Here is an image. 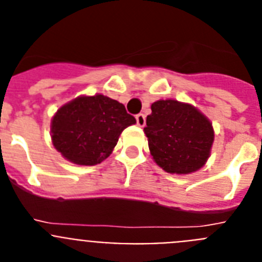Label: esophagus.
I'll return each instance as SVG.
<instances>
[{
    "label": "esophagus",
    "mask_w": 262,
    "mask_h": 262,
    "mask_svg": "<svg viewBox=\"0 0 262 262\" xmlns=\"http://www.w3.org/2000/svg\"><path fill=\"white\" fill-rule=\"evenodd\" d=\"M136 123H138V126H140V127L145 126V115L144 114L136 115Z\"/></svg>",
    "instance_id": "obj_1"
}]
</instances>
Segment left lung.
Wrapping results in <instances>:
<instances>
[{
	"mask_svg": "<svg viewBox=\"0 0 262 262\" xmlns=\"http://www.w3.org/2000/svg\"><path fill=\"white\" fill-rule=\"evenodd\" d=\"M151 108L144 133L157 165L177 174L202 168L214 142L210 120L191 105L174 99L157 101Z\"/></svg>",
	"mask_w": 262,
	"mask_h": 262,
	"instance_id": "8db88e82",
	"label": "left lung"
}]
</instances>
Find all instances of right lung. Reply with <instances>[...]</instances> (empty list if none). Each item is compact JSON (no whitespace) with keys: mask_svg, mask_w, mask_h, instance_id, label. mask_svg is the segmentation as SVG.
I'll return each mask as SVG.
<instances>
[{"mask_svg":"<svg viewBox=\"0 0 262 262\" xmlns=\"http://www.w3.org/2000/svg\"><path fill=\"white\" fill-rule=\"evenodd\" d=\"M136 123L122 103L97 94L78 97L57 110L51 133L57 151L78 165H96L117 145L126 127Z\"/></svg>","mask_w":262,"mask_h":262,"instance_id":"obj_1","label":"right lung"}]
</instances>
